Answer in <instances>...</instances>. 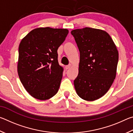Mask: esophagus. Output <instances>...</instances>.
Returning a JSON list of instances; mask_svg holds the SVG:
<instances>
[{"instance_id":"obj_1","label":"esophagus","mask_w":133,"mask_h":133,"mask_svg":"<svg viewBox=\"0 0 133 133\" xmlns=\"http://www.w3.org/2000/svg\"><path fill=\"white\" fill-rule=\"evenodd\" d=\"M71 66V64H69V65H67V66H66V69H69L70 68Z\"/></svg>"}]
</instances>
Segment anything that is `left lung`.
Instances as JSON below:
<instances>
[{"label": "left lung", "mask_w": 133, "mask_h": 133, "mask_svg": "<svg viewBox=\"0 0 133 133\" xmlns=\"http://www.w3.org/2000/svg\"><path fill=\"white\" fill-rule=\"evenodd\" d=\"M80 51L78 75L74 80L78 96L94 101L107 93L115 79L118 52L111 37L100 29L71 31Z\"/></svg>", "instance_id": "obj_1"}]
</instances>
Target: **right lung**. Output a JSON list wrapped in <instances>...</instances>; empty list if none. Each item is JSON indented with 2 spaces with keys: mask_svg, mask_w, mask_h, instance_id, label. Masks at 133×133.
Segmentation results:
<instances>
[{
  "mask_svg": "<svg viewBox=\"0 0 133 133\" xmlns=\"http://www.w3.org/2000/svg\"><path fill=\"white\" fill-rule=\"evenodd\" d=\"M69 33L66 29L40 28L30 31L19 47L18 75L26 90L40 100L57 93L63 69L57 49Z\"/></svg>",
  "mask_w": 133,
  "mask_h": 133,
  "instance_id": "1",
  "label": "right lung"
}]
</instances>
